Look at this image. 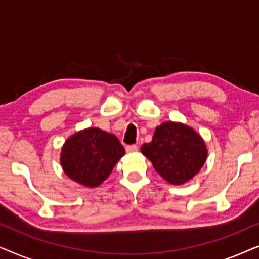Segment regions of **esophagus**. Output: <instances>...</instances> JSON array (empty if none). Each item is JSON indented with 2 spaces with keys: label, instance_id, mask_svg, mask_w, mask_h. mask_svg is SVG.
<instances>
[{
  "label": "esophagus",
  "instance_id": "1",
  "mask_svg": "<svg viewBox=\"0 0 259 259\" xmlns=\"http://www.w3.org/2000/svg\"><path fill=\"white\" fill-rule=\"evenodd\" d=\"M127 153H134V152H138V146L137 145H131V146L126 147Z\"/></svg>",
  "mask_w": 259,
  "mask_h": 259
}]
</instances>
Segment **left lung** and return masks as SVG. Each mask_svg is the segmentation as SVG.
Here are the masks:
<instances>
[{
    "label": "left lung",
    "instance_id": "left-lung-1",
    "mask_svg": "<svg viewBox=\"0 0 259 259\" xmlns=\"http://www.w3.org/2000/svg\"><path fill=\"white\" fill-rule=\"evenodd\" d=\"M155 171L172 185H183L200 171L207 158L203 138L182 122L165 121L154 131L150 144L140 148Z\"/></svg>",
    "mask_w": 259,
    "mask_h": 259
}]
</instances>
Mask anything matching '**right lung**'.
Instances as JSON below:
<instances>
[{"label": "right lung", "mask_w": 259, "mask_h": 259, "mask_svg": "<svg viewBox=\"0 0 259 259\" xmlns=\"http://www.w3.org/2000/svg\"><path fill=\"white\" fill-rule=\"evenodd\" d=\"M125 148L114 134L97 127H88L74 133L65 141L60 154V164L66 176L80 185H101Z\"/></svg>", "instance_id": "1"}]
</instances>
